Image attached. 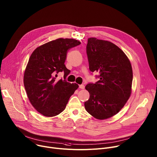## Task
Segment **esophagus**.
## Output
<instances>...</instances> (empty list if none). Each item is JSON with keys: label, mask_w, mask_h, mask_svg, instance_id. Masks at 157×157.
Returning a JSON list of instances; mask_svg holds the SVG:
<instances>
[{"label": "esophagus", "mask_w": 157, "mask_h": 157, "mask_svg": "<svg viewBox=\"0 0 157 157\" xmlns=\"http://www.w3.org/2000/svg\"><path fill=\"white\" fill-rule=\"evenodd\" d=\"M79 88H80V89H84V88H85V85H83V84L80 85H79Z\"/></svg>", "instance_id": "1"}]
</instances>
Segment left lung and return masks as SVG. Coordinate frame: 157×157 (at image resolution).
Instances as JSON below:
<instances>
[{
	"instance_id": "8db88e82",
	"label": "left lung",
	"mask_w": 157,
	"mask_h": 157,
	"mask_svg": "<svg viewBox=\"0 0 157 157\" xmlns=\"http://www.w3.org/2000/svg\"><path fill=\"white\" fill-rule=\"evenodd\" d=\"M86 51L90 71L98 72L100 80L86 85L90 98L85 102V108L97 119L110 118L124 107L131 95L130 62L116 45L97 38L88 39Z\"/></svg>"
}]
</instances>
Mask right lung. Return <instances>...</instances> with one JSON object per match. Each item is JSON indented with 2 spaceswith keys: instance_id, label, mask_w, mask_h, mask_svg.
Masks as SVG:
<instances>
[{
  "instance_id": "right-lung-1",
  "label": "right lung",
  "mask_w": 157,
  "mask_h": 157,
  "mask_svg": "<svg viewBox=\"0 0 157 157\" xmlns=\"http://www.w3.org/2000/svg\"><path fill=\"white\" fill-rule=\"evenodd\" d=\"M74 39H58L37 47L31 54L24 75V84L32 106L45 117L63 112L68 101L78 88L65 80L70 71L64 64L68 49L80 45ZM59 72L64 80L58 81Z\"/></svg>"
}]
</instances>
